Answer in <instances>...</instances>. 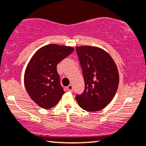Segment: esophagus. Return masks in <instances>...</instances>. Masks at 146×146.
I'll list each match as a JSON object with an SVG mask.
<instances>
[{
    "mask_svg": "<svg viewBox=\"0 0 146 146\" xmlns=\"http://www.w3.org/2000/svg\"><path fill=\"white\" fill-rule=\"evenodd\" d=\"M67 90L68 91H70V92H72V91H73V86H72L71 84H70L68 86H67Z\"/></svg>",
    "mask_w": 146,
    "mask_h": 146,
    "instance_id": "esophagus-1",
    "label": "esophagus"
}]
</instances>
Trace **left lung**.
Segmentation results:
<instances>
[{"instance_id":"1","label":"left lung","mask_w":146,"mask_h":146,"mask_svg":"<svg viewBox=\"0 0 146 146\" xmlns=\"http://www.w3.org/2000/svg\"><path fill=\"white\" fill-rule=\"evenodd\" d=\"M85 89L75 99L83 110L97 111L108 105L118 88L119 74L111 56L97 47H76Z\"/></svg>"}]
</instances>
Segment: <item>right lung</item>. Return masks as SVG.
<instances>
[{"mask_svg":"<svg viewBox=\"0 0 146 146\" xmlns=\"http://www.w3.org/2000/svg\"><path fill=\"white\" fill-rule=\"evenodd\" d=\"M73 51L72 47L47 45L30 60L24 73V86L31 99L41 108H53L64 94L57 64Z\"/></svg>","mask_w":146,"mask_h":146,"instance_id":"add662e5","label":"right lung"}]
</instances>
